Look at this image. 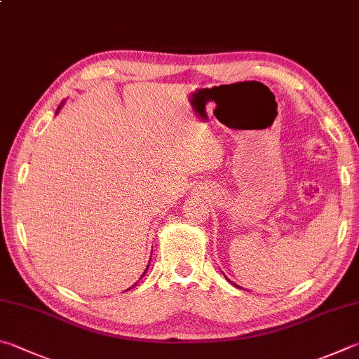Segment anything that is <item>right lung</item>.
<instances>
[{"mask_svg":"<svg viewBox=\"0 0 359 359\" xmlns=\"http://www.w3.org/2000/svg\"><path fill=\"white\" fill-rule=\"evenodd\" d=\"M61 107H62V103H61V105H60V108H61ZM60 108H57V111H60ZM147 269H149V265H147ZM147 269H146V271H147ZM146 271H144V273H142V276H144V275H146ZM142 276H141V278H142ZM135 285H136V284H135ZM130 289H132V287H130ZM127 290H128V289H127Z\"/></svg>","mask_w":359,"mask_h":359,"instance_id":"obj_1","label":"right lung"}]
</instances>
